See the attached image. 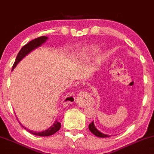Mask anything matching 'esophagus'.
Returning <instances> with one entry per match:
<instances>
[{"instance_id":"esophagus-1","label":"esophagus","mask_w":154,"mask_h":154,"mask_svg":"<svg viewBox=\"0 0 154 154\" xmlns=\"http://www.w3.org/2000/svg\"><path fill=\"white\" fill-rule=\"evenodd\" d=\"M70 98H71V99H72V98H73V96H70ZM83 105H84V104H83Z\"/></svg>"}]
</instances>
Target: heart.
I'll use <instances>...</instances> for the list:
<instances>
[{"instance_id":"1","label":"heart","mask_w":154,"mask_h":154,"mask_svg":"<svg viewBox=\"0 0 154 154\" xmlns=\"http://www.w3.org/2000/svg\"><path fill=\"white\" fill-rule=\"evenodd\" d=\"M89 50H90V52H92V53L96 52L97 50V47L96 45H92L91 47H89Z\"/></svg>"}]
</instances>
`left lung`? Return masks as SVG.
I'll return each mask as SVG.
<instances>
[{"instance_id": "1", "label": "left lung", "mask_w": 154, "mask_h": 154, "mask_svg": "<svg viewBox=\"0 0 154 154\" xmlns=\"http://www.w3.org/2000/svg\"><path fill=\"white\" fill-rule=\"evenodd\" d=\"M89 130L91 131L92 134H94L95 136H98V137H101V138H106V137H110V136L107 135V134H102V133L100 132L97 128H96L94 125V122H92L90 125H89Z\"/></svg>"}]
</instances>
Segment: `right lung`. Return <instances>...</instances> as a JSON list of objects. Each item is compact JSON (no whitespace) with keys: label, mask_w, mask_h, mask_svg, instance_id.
Masks as SVG:
<instances>
[{"label":"right lung","mask_w":154,"mask_h":154,"mask_svg":"<svg viewBox=\"0 0 154 154\" xmlns=\"http://www.w3.org/2000/svg\"><path fill=\"white\" fill-rule=\"evenodd\" d=\"M47 39H48V38L46 37V36H42V37L35 38L34 40H32L31 42L27 43L26 45L23 46V47L20 49V50L19 51L18 55H17L15 63H14L13 66H12V69H14V68L17 66V64H18V63L20 62V61H21V60L23 59L26 55H27V54H29L30 52H32L33 50H35V49L38 48V47L42 46L44 42H46V41H47ZM20 125H21L25 130L29 131L30 134H33V135L39 136H48L53 135V134H55L57 131H59L61 126V123L58 122L57 120H55V122L53 123V125H52L50 128H49L48 129L45 130V131H42V132H36V131H30V130L27 129L26 128H25L24 126H23L21 124H20Z\"/></svg>","instance_id":"obj_1"}]
</instances>
